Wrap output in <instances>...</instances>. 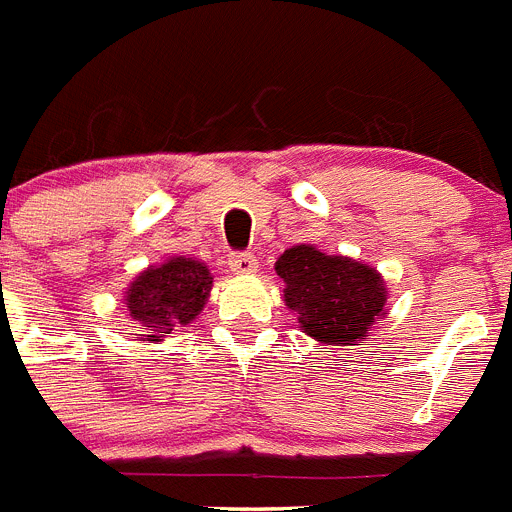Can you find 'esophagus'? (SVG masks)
Returning <instances> with one entry per match:
<instances>
[{"label":"esophagus","mask_w":512,"mask_h":512,"mask_svg":"<svg viewBox=\"0 0 512 512\" xmlns=\"http://www.w3.org/2000/svg\"><path fill=\"white\" fill-rule=\"evenodd\" d=\"M229 268L234 275H252L257 270V257L250 252H234L229 255Z\"/></svg>","instance_id":"esophagus-1"}]
</instances>
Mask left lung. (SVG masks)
<instances>
[{
    "mask_svg": "<svg viewBox=\"0 0 512 512\" xmlns=\"http://www.w3.org/2000/svg\"><path fill=\"white\" fill-rule=\"evenodd\" d=\"M275 273L281 275L283 301L299 327L324 345H355L386 314L389 288L373 265L345 255H327L314 244L288 247Z\"/></svg>",
    "mask_w": 512,
    "mask_h": 512,
    "instance_id": "8db88e82",
    "label": "left lung"
}]
</instances>
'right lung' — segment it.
<instances>
[{
    "label": "right lung",
    "instance_id": "1",
    "mask_svg": "<svg viewBox=\"0 0 512 512\" xmlns=\"http://www.w3.org/2000/svg\"><path fill=\"white\" fill-rule=\"evenodd\" d=\"M213 275L206 262L175 255L141 270L123 291V304L141 342H162L175 327L195 322L208 304Z\"/></svg>",
    "mask_w": 512,
    "mask_h": 512
}]
</instances>
